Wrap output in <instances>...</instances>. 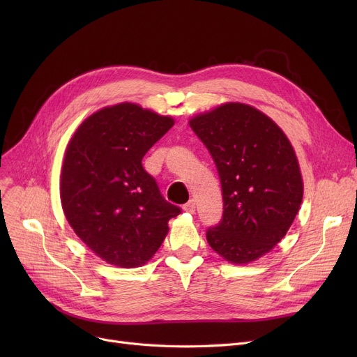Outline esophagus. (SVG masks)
Listing matches in <instances>:
<instances>
[{
	"label": "esophagus",
	"instance_id": "esophagus-1",
	"mask_svg": "<svg viewBox=\"0 0 357 357\" xmlns=\"http://www.w3.org/2000/svg\"><path fill=\"white\" fill-rule=\"evenodd\" d=\"M183 210H185L186 213H195V201H194V199H190L188 202H186V204L183 205Z\"/></svg>",
	"mask_w": 357,
	"mask_h": 357
}]
</instances>
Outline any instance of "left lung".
I'll use <instances>...</instances> for the list:
<instances>
[{"label":"left lung","mask_w":357,"mask_h":357,"mask_svg":"<svg viewBox=\"0 0 357 357\" xmlns=\"http://www.w3.org/2000/svg\"><path fill=\"white\" fill-rule=\"evenodd\" d=\"M217 166L224 211L208 245L230 264H249L284 238L303 201L294 149L259 109L227 102L190 121Z\"/></svg>","instance_id":"left-lung-1"}]
</instances>
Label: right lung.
<instances>
[{
  "mask_svg": "<svg viewBox=\"0 0 357 357\" xmlns=\"http://www.w3.org/2000/svg\"><path fill=\"white\" fill-rule=\"evenodd\" d=\"M171 117L121 102L89 116L70 139L61 199L77 236L107 264L136 268L152 257L181 208L167 202L142 159Z\"/></svg>",
  "mask_w": 357,
  "mask_h": 357,
  "instance_id": "1",
  "label": "right lung"
}]
</instances>
